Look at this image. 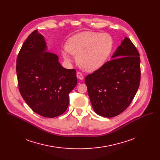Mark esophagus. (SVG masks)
<instances>
[{
    "mask_svg": "<svg viewBox=\"0 0 160 160\" xmlns=\"http://www.w3.org/2000/svg\"><path fill=\"white\" fill-rule=\"evenodd\" d=\"M77 78H78L79 80H82L83 79V74H82L80 72H77Z\"/></svg>",
    "mask_w": 160,
    "mask_h": 160,
    "instance_id": "obj_1",
    "label": "esophagus"
}]
</instances>
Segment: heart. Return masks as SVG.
I'll use <instances>...</instances> for the list:
<instances>
[{
  "label": "heart",
  "instance_id": "heart-1",
  "mask_svg": "<svg viewBox=\"0 0 160 160\" xmlns=\"http://www.w3.org/2000/svg\"><path fill=\"white\" fill-rule=\"evenodd\" d=\"M112 39L106 33L85 32L71 38L66 43L62 54L70 61L69 53L77 56L76 60L83 70L93 71L104 63L112 48Z\"/></svg>",
  "mask_w": 160,
  "mask_h": 160
}]
</instances>
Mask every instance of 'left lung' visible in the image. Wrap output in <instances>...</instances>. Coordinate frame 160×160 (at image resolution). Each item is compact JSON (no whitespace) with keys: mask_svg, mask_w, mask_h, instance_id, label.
Here are the masks:
<instances>
[{"mask_svg":"<svg viewBox=\"0 0 160 160\" xmlns=\"http://www.w3.org/2000/svg\"><path fill=\"white\" fill-rule=\"evenodd\" d=\"M112 59L85 78L93 110L104 117L118 115L129 106L141 78L139 54L129 38H124Z\"/></svg>","mask_w":160,"mask_h":160,"instance_id":"8db88e82","label":"left lung"}]
</instances>
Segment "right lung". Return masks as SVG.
Segmentation results:
<instances>
[{"label":"right lung","mask_w":160,"mask_h":160,"mask_svg":"<svg viewBox=\"0 0 160 160\" xmlns=\"http://www.w3.org/2000/svg\"><path fill=\"white\" fill-rule=\"evenodd\" d=\"M46 50L44 37L32 32L18 54L16 71L25 102L35 113L53 118L66 111L77 78L75 69L64 68L56 54Z\"/></svg>","instance_id":"obj_1"}]
</instances>
